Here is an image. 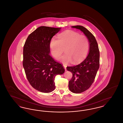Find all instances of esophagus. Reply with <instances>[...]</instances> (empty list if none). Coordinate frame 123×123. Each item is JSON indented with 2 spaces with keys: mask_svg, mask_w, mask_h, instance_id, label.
Here are the masks:
<instances>
[{
  "mask_svg": "<svg viewBox=\"0 0 123 123\" xmlns=\"http://www.w3.org/2000/svg\"><path fill=\"white\" fill-rule=\"evenodd\" d=\"M63 66H64V67L65 70H66V67H67V66H66L65 64H63Z\"/></svg>",
  "mask_w": 123,
  "mask_h": 123,
  "instance_id": "1",
  "label": "esophagus"
}]
</instances>
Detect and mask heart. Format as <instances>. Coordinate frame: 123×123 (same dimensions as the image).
<instances>
[{
    "label": "heart",
    "instance_id": "heart-1",
    "mask_svg": "<svg viewBox=\"0 0 123 123\" xmlns=\"http://www.w3.org/2000/svg\"><path fill=\"white\" fill-rule=\"evenodd\" d=\"M51 53L58 58L64 52L65 53L59 60L64 64L71 62L74 64L82 61L87 56L89 41L85 35H80L72 30H66L58 36V40L52 38L49 43Z\"/></svg>",
    "mask_w": 123,
    "mask_h": 123
}]
</instances>
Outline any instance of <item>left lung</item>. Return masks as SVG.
Masks as SVG:
<instances>
[{
  "mask_svg": "<svg viewBox=\"0 0 123 123\" xmlns=\"http://www.w3.org/2000/svg\"><path fill=\"white\" fill-rule=\"evenodd\" d=\"M71 27L82 31L89 43V52L85 60L80 64L66 68L73 74L69 82V89L72 93L78 94L87 90L94 82L99 68V52L94 36L88 29L79 25Z\"/></svg>",
  "mask_w": 123,
  "mask_h": 123,
  "instance_id": "obj_1",
  "label": "left lung"
}]
</instances>
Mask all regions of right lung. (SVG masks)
Masks as SVG:
<instances>
[{
	"mask_svg": "<svg viewBox=\"0 0 123 123\" xmlns=\"http://www.w3.org/2000/svg\"><path fill=\"white\" fill-rule=\"evenodd\" d=\"M60 29L41 26L29 35L24 45L23 64L27 78L42 93L53 91L55 77L64 72L62 64L50 55V41Z\"/></svg>",
	"mask_w": 123,
	"mask_h": 123,
	"instance_id": "add662e5",
	"label": "right lung"
}]
</instances>
